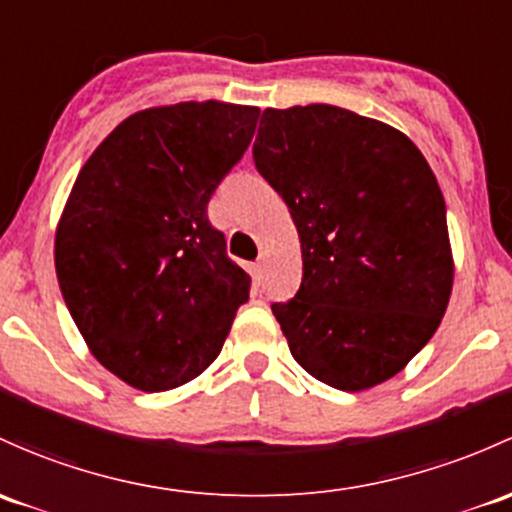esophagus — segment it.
I'll list each match as a JSON object with an SVG mask.
<instances>
[{"mask_svg": "<svg viewBox=\"0 0 512 512\" xmlns=\"http://www.w3.org/2000/svg\"><path fill=\"white\" fill-rule=\"evenodd\" d=\"M265 267H267V260H265V255H260L255 260V265H252V274H255L257 279H262L265 277Z\"/></svg>", "mask_w": 512, "mask_h": 512, "instance_id": "34e87169", "label": "esophagus"}]
</instances>
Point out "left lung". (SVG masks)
<instances>
[{"label": "left lung", "instance_id": "obj_1", "mask_svg": "<svg viewBox=\"0 0 512 512\" xmlns=\"http://www.w3.org/2000/svg\"><path fill=\"white\" fill-rule=\"evenodd\" d=\"M252 159L299 230L301 287L272 304L294 360L343 392L385 383L434 336L454 282L427 159L336 105L265 110Z\"/></svg>", "mask_w": 512, "mask_h": 512}]
</instances>
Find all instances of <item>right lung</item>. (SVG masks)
I'll use <instances>...</instances> for the list:
<instances>
[{"instance_id":"right-lung-1","label":"right lung","mask_w":512,"mask_h":512,"mask_svg":"<svg viewBox=\"0 0 512 512\" xmlns=\"http://www.w3.org/2000/svg\"><path fill=\"white\" fill-rule=\"evenodd\" d=\"M260 110L179 102L127 117L85 161L56 233V274L95 358L164 392L218 358L250 274L208 201L250 147Z\"/></svg>"}]
</instances>
